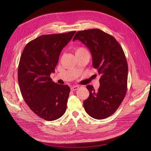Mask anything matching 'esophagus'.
Wrapping results in <instances>:
<instances>
[{
    "label": "esophagus",
    "instance_id": "1",
    "mask_svg": "<svg viewBox=\"0 0 151 151\" xmlns=\"http://www.w3.org/2000/svg\"><path fill=\"white\" fill-rule=\"evenodd\" d=\"M78 88H79V86H71L70 89H71V91H74L77 90Z\"/></svg>",
    "mask_w": 151,
    "mask_h": 151
}]
</instances>
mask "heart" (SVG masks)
<instances>
[{
    "label": "heart",
    "instance_id": "obj_1",
    "mask_svg": "<svg viewBox=\"0 0 151 151\" xmlns=\"http://www.w3.org/2000/svg\"><path fill=\"white\" fill-rule=\"evenodd\" d=\"M75 54H76L83 52H87L88 51V50H87L84 47H77L75 48Z\"/></svg>",
    "mask_w": 151,
    "mask_h": 151
}]
</instances>
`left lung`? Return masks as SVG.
Returning <instances> with one entry per match:
<instances>
[{
  "instance_id": "obj_1",
  "label": "left lung",
  "mask_w": 151,
  "mask_h": 151,
  "mask_svg": "<svg viewBox=\"0 0 151 151\" xmlns=\"http://www.w3.org/2000/svg\"><path fill=\"white\" fill-rule=\"evenodd\" d=\"M75 40L89 49L92 65L100 75L97 91L86 86L89 96L83 101L84 109L91 117L104 119L116 111L127 93L128 65L124 52L114 37L98 29L78 31Z\"/></svg>"
}]
</instances>
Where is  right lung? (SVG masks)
<instances>
[{
	"instance_id": "obj_1",
	"label": "right lung",
	"mask_w": 151,
	"mask_h": 151,
	"mask_svg": "<svg viewBox=\"0 0 151 151\" xmlns=\"http://www.w3.org/2000/svg\"><path fill=\"white\" fill-rule=\"evenodd\" d=\"M75 32L40 36L26 45L20 58L18 79L22 96L30 109L46 121L56 120L65 113L70 87L55 83L50 75Z\"/></svg>"
}]
</instances>
